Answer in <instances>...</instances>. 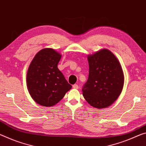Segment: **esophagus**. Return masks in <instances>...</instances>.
Masks as SVG:
<instances>
[{
	"label": "esophagus",
	"mask_w": 146,
	"mask_h": 146,
	"mask_svg": "<svg viewBox=\"0 0 146 146\" xmlns=\"http://www.w3.org/2000/svg\"><path fill=\"white\" fill-rule=\"evenodd\" d=\"M72 87L74 89H78L79 88V86H78V85H77V84H74V85H73Z\"/></svg>",
	"instance_id": "1"
}]
</instances>
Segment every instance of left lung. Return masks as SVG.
Segmentation results:
<instances>
[{
  "instance_id": "8db88e82",
  "label": "left lung",
  "mask_w": 146,
  "mask_h": 146,
  "mask_svg": "<svg viewBox=\"0 0 146 146\" xmlns=\"http://www.w3.org/2000/svg\"><path fill=\"white\" fill-rule=\"evenodd\" d=\"M89 77L83 86L86 101L96 108L109 106L121 93L124 75L119 62L110 51L102 50L88 56Z\"/></svg>"
}]
</instances>
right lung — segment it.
<instances>
[{"mask_svg":"<svg viewBox=\"0 0 146 146\" xmlns=\"http://www.w3.org/2000/svg\"><path fill=\"white\" fill-rule=\"evenodd\" d=\"M60 58L61 55L53 49H43L37 53L29 67V92L33 99L42 106L56 104L72 88L57 68Z\"/></svg>","mask_w":146,"mask_h":146,"instance_id":"1","label":"right lung"}]
</instances>
